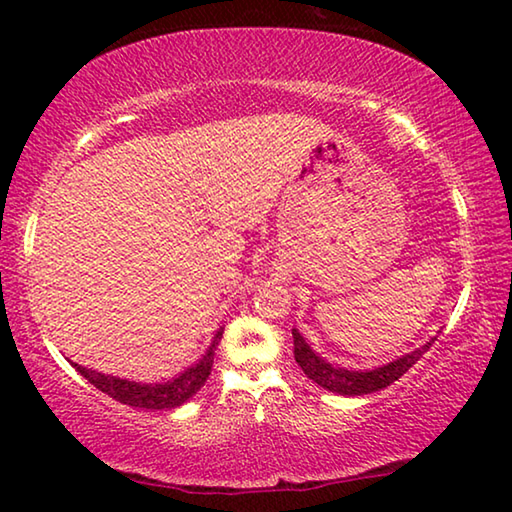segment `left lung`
Segmentation results:
<instances>
[{"instance_id":"1","label":"left lung","mask_w":512,"mask_h":512,"mask_svg":"<svg viewBox=\"0 0 512 512\" xmlns=\"http://www.w3.org/2000/svg\"><path fill=\"white\" fill-rule=\"evenodd\" d=\"M433 341L422 345V348H418L411 354H404L402 359L388 363V366H384V368L361 372V370L334 368L332 363H327L325 359L316 357V354L311 352L309 345L305 343V339L300 336L298 329H293V357H296L302 372H305L311 381H316L318 386H323L332 393L354 397V395L375 393V391H381V388L391 386L393 381H397L404 375V372H409V368L415 361H420V357L431 348Z\"/></svg>"}]
</instances>
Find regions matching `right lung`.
I'll list each match as a JSON object with an SVG mask.
<instances>
[{
  "instance_id": "1",
  "label": "right lung",
  "mask_w": 512,
  "mask_h": 512,
  "mask_svg": "<svg viewBox=\"0 0 512 512\" xmlns=\"http://www.w3.org/2000/svg\"><path fill=\"white\" fill-rule=\"evenodd\" d=\"M221 336H223V332H216L210 350H207L205 357L198 361L196 366L187 368L183 375H178L171 381H164V384H153V386L151 384H135V381L101 375V372L83 368V366H79V363H74V368L79 370L92 386H97L101 393L112 397V400L128 404V406H137V409L169 411V409H176V406L187 402L196 391H201L207 377H210V372H212L214 350H216V345H219Z\"/></svg>"
}]
</instances>
